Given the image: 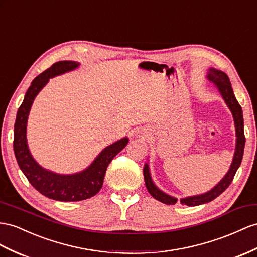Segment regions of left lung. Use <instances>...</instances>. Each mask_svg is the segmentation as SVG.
I'll return each instance as SVG.
<instances>
[{"label": "left lung", "instance_id": "8db88e82", "mask_svg": "<svg viewBox=\"0 0 257 257\" xmlns=\"http://www.w3.org/2000/svg\"><path fill=\"white\" fill-rule=\"evenodd\" d=\"M207 78L209 79L210 82L214 83L215 87L218 88V90L220 91V93L223 97V100H225V102L227 103L230 110L232 111L233 119H234V123H235L236 147H235L233 162L231 164V166H230L229 172L227 173V175L225 177H223V179L214 189H212L210 191H208L205 194L191 196V197H187V199L180 200L181 204H183V205H188V206H196V205H201V204H204V203H208L210 201L215 200L217 196L220 195L223 191H225V190L230 186V183L232 182L236 170H238L240 164L242 162L243 151H244V144H245L244 129H243L242 108L233 94L231 83H230L228 76L225 74V72H222L220 70L210 68L208 71ZM143 176H144V181H146V186H147L148 191L150 192L151 195L154 197V199H156L157 201H160L164 204H167V205H170V204L174 205V204L177 203V199L162 192L161 190H159L154 186L152 179H151L148 165H146V167H144V169H143Z\"/></svg>", "mask_w": 257, "mask_h": 257}]
</instances>
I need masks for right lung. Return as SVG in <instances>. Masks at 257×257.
<instances>
[{
  "mask_svg": "<svg viewBox=\"0 0 257 257\" xmlns=\"http://www.w3.org/2000/svg\"><path fill=\"white\" fill-rule=\"evenodd\" d=\"M77 66L78 64L75 62H57L36 77L18 108L14 127V153L26 178L44 196L62 202L82 201L94 196L103 186L104 176L109 163L128 143L127 138L113 143L102 151L89 168L82 173L70 176L51 173L39 166L32 159L26 140V126L32 102L50 78L75 69Z\"/></svg>",
  "mask_w": 257,
  "mask_h": 257,
  "instance_id": "add662e5",
  "label": "right lung"
}]
</instances>
